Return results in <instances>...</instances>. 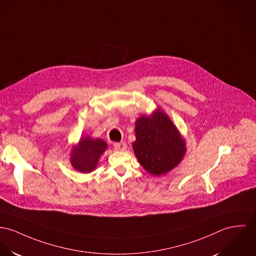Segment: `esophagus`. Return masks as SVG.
Returning <instances> with one entry per match:
<instances>
[{
  "label": "esophagus",
  "mask_w": 256,
  "mask_h": 256,
  "mask_svg": "<svg viewBox=\"0 0 256 256\" xmlns=\"http://www.w3.org/2000/svg\"><path fill=\"white\" fill-rule=\"evenodd\" d=\"M114 147L117 151H120V152H124L126 150L128 146H126V142H120V143H115L114 144Z\"/></svg>",
  "instance_id": "34e87169"
}]
</instances>
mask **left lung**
Returning <instances> with one entry per match:
<instances>
[{"instance_id": "left-lung-1", "label": "left lung", "mask_w": 256, "mask_h": 256, "mask_svg": "<svg viewBox=\"0 0 256 256\" xmlns=\"http://www.w3.org/2000/svg\"><path fill=\"white\" fill-rule=\"evenodd\" d=\"M132 148L139 164L152 176L166 174L180 164L186 141L172 118L160 108L136 120Z\"/></svg>"}]
</instances>
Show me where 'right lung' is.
<instances>
[{
    "label": "right lung",
    "instance_id": "add662e5",
    "mask_svg": "<svg viewBox=\"0 0 256 256\" xmlns=\"http://www.w3.org/2000/svg\"><path fill=\"white\" fill-rule=\"evenodd\" d=\"M107 148L108 144L100 138L82 136L71 148V166L79 172L90 174L96 168L101 155Z\"/></svg>",
    "mask_w": 256,
    "mask_h": 256
}]
</instances>
